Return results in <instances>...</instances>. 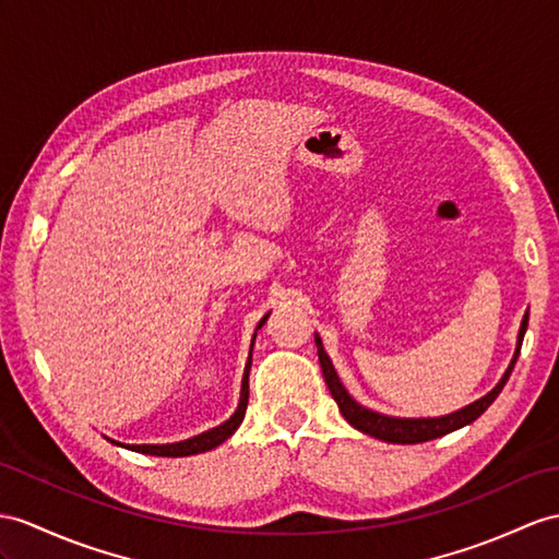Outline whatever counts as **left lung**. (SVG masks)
Instances as JSON below:
<instances>
[{
    "instance_id": "obj_1",
    "label": "left lung",
    "mask_w": 559,
    "mask_h": 559,
    "mask_svg": "<svg viewBox=\"0 0 559 559\" xmlns=\"http://www.w3.org/2000/svg\"><path fill=\"white\" fill-rule=\"evenodd\" d=\"M526 326H528V310L524 312L522 324H520V334H516L514 356L508 365L506 374L500 377V382L491 391H488L486 396H481L479 401H474L465 407H460V411L441 415V417H393V415L377 413V411H370V407L360 405L346 391V386L342 384V379H338L334 365H332L330 356H326V350L322 346L320 334H316V346H318V358H320L324 382H326V386H330L332 399L338 405V413L346 417L350 427H356L358 431L367 433V437H374V439L386 441V443H425V441H431V439L445 437V433H451L455 429L467 427V425H472L476 417H481L486 413V407L498 399V393L502 391V386L508 384V379L512 374V367H514L516 358H520V348H522V342H524Z\"/></svg>"
}]
</instances>
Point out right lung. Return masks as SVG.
<instances>
[{"label":"right lung","mask_w":559,"mask_h":559,"mask_svg":"<svg viewBox=\"0 0 559 559\" xmlns=\"http://www.w3.org/2000/svg\"><path fill=\"white\" fill-rule=\"evenodd\" d=\"M267 318H270V312H267V316L261 318V322H258L255 332L261 330V326L265 324ZM253 342H255V334H253V338H251V350H253ZM251 350H249V360H247V367H243V377H241L239 405H237V411L233 413V417L225 419L223 425H217V427H213V429H209V431H201V433H197V437L185 439V441H177V443H140V445H130V443H118V441H114V439H108V441L120 445V448H128V451H134V453L158 455V457H187V455H199V453L213 451V448H217L223 441H227L229 437H233V433L237 431V427L241 425L243 413H247V405H249Z\"/></svg>","instance_id":"1"}]
</instances>
